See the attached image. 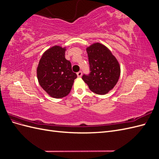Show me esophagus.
Masks as SVG:
<instances>
[{
  "mask_svg": "<svg viewBox=\"0 0 159 159\" xmlns=\"http://www.w3.org/2000/svg\"><path fill=\"white\" fill-rule=\"evenodd\" d=\"M77 75H78V77H79V78H80V77H81V75H82V72L81 71H78V73H77Z\"/></svg>",
  "mask_w": 159,
  "mask_h": 159,
  "instance_id": "1",
  "label": "esophagus"
}]
</instances>
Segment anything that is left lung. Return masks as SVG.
I'll return each instance as SVG.
<instances>
[{
    "mask_svg": "<svg viewBox=\"0 0 159 159\" xmlns=\"http://www.w3.org/2000/svg\"><path fill=\"white\" fill-rule=\"evenodd\" d=\"M88 52L90 74L84 75L82 80L89 89L98 95H105L117 84L121 74V68L108 48L99 42L86 48Z\"/></svg>",
    "mask_w": 159,
    "mask_h": 159,
    "instance_id": "left-lung-1",
    "label": "left lung"
}]
</instances>
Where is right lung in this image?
I'll return each mask as SVG.
<instances>
[{
    "mask_svg": "<svg viewBox=\"0 0 159 159\" xmlns=\"http://www.w3.org/2000/svg\"><path fill=\"white\" fill-rule=\"evenodd\" d=\"M66 47L54 46L42 54L37 67V78L50 97L60 99L68 95L77 75L65 57Z\"/></svg>",
    "mask_w": 159,
    "mask_h": 159,
    "instance_id": "add662e5",
    "label": "right lung"
}]
</instances>
